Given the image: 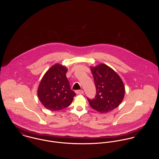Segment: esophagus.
Returning <instances> with one entry per match:
<instances>
[{"label":"esophagus","instance_id":"34e87169","mask_svg":"<svg viewBox=\"0 0 159 159\" xmlns=\"http://www.w3.org/2000/svg\"><path fill=\"white\" fill-rule=\"evenodd\" d=\"M75 92L76 94H80V95L84 93V91H82V90H78V91H75Z\"/></svg>","mask_w":159,"mask_h":159}]
</instances>
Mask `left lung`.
Listing matches in <instances>:
<instances>
[{"mask_svg":"<svg viewBox=\"0 0 159 159\" xmlns=\"http://www.w3.org/2000/svg\"><path fill=\"white\" fill-rule=\"evenodd\" d=\"M96 88L95 97L88 98L91 107L105 113L116 108L122 102L125 86L119 75L109 66L101 64L91 67Z\"/></svg>","mask_w":159,"mask_h":159,"instance_id":"obj_1","label":"left lung"}]
</instances>
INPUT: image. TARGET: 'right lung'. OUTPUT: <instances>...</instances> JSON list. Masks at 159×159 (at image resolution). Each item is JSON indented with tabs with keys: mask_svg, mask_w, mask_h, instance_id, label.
<instances>
[{
	"mask_svg": "<svg viewBox=\"0 0 159 159\" xmlns=\"http://www.w3.org/2000/svg\"><path fill=\"white\" fill-rule=\"evenodd\" d=\"M66 67L56 64L43 76L37 90L41 103L50 111H59L68 107L76 95L70 89L66 76Z\"/></svg>",
	"mask_w": 159,
	"mask_h": 159,
	"instance_id": "add662e5",
	"label": "right lung"
}]
</instances>
